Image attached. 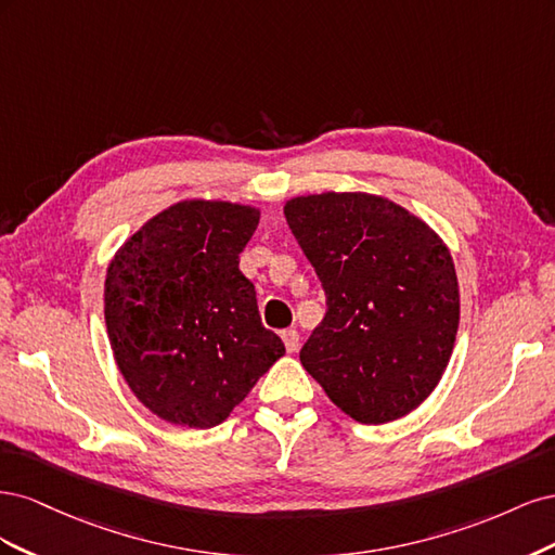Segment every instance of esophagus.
Segmentation results:
<instances>
[{
  "label": "esophagus",
  "instance_id": "34e87169",
  "mask_svg": "<svg viewBox=\"0 0 555 555\" xmlns=\"http://www.w3.org/2000/svg\"><path fill=\"white\" fill-rule=\"evenodd\" d=\"M282 340H284V347H287L289 354H294V351H298V347H300V335H298V331H284V333H282Z\"/></svg>",
  "mask_w": 555,
  "mask_h": 555
}]
</instances>
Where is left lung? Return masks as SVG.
<instances>
[{
	"label": "left lung",
	"mask_w": 555,
	"mask_h": 555,
	"mask_svg": "<svg viewBox=\"0 0 555 555\" xmlns=\"http://www.w3.org/2000/svg\"><path fill=\"white\" fill-rule=\"evenodd\" d=\"M284 217L326 294L300 363L361 424L410 414L433 393L459 331V280L428 224L384 196H296Z\"/></svg>",
	"instance_id": "obj_1"
}]
</instances>
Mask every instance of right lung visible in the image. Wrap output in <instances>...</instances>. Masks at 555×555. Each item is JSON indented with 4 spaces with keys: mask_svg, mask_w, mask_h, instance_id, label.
I'll use <instances>...</instances> for the list:
<instances>
[{
    "mask_svg": "<svg viewBox=\"0 0 555 555\" xmlns=\"http://www.w3.org/2000/svg\"><path fill=\"white\" fill-rule=\"evenodd\" d=\"M257 224V208L182 201L143 224L108 266L104 317L115 363L164 422L222 424L284 354L238 268Z\"/></svg>",
    "mask_w": 555,
    "mask_h": 555,
    "instance_id": "obj_1",
    "label": "right lung"
}]
</instances>
